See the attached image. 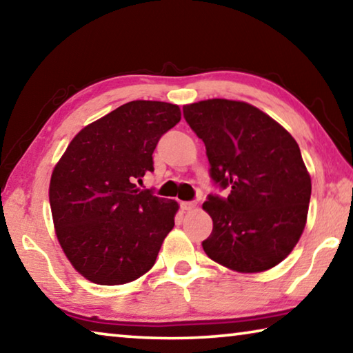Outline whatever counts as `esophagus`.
I'll return each mask as SVG.
<instances>
[{
  "label": "esophagus",
  "mask_w": 353,
  "mask_h": 353,
  "mask_svg": "<svg viewBox=\"0 0 353 353\" xmlns=\"http://www.w3.org/2000/svg\"><path fill=\"white\" fill-rule=\"evenodd\" d=\"M196 207V202H181V208L185 212L188 210H193V208Z\"/></svg>",
  "instance_id": "1"
}]
</instances>
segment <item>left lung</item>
Segmentation results:
<instances>
[{
    "instance_id": "8db88e82",
    "label": "left lung",
    "mask_w": 353,
    "mask_h": 353,
    "mask_svg": "<svg viewBox=\"0 0 353 353\" xmlns=\"http://www.w3.org/2000/svg\"><path fill=\"white\" fill-rule=\"evenodd\" d=\"M183 118L204 141L210 177L223 198L208 194L213 230L202 241L219 265L240 272L271 270L301 238L312 179L296 140L277 121L241 101L183 105Z\"/></svg>"
}]
</instances>
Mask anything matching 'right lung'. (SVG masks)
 Wrapping results in <instances>:
<instances>
[{"label":"right lung","instance_id":"1","mask_svg":"<svg viewBox=\"0 0 353 353\" xmlns=\"http://www.w3.org/2000/svg\"><path fill=\"white\" fill-rule=\"evenodd\" d=\"M181 121L176 104L130 101L77 134L51 176L56 235L74 270L123 285L154 266L177 202L140 190L160 137Z\"/></svg>","mask_w":353,"mask_h":353}]
</instances>
